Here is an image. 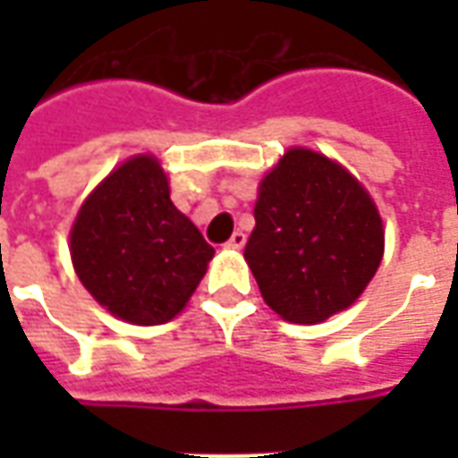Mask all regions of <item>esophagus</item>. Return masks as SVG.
<instances>
[{
	"label": "esophagus",
	"instance_id": "esophagus-1",
	"mask_svg": "<svg viewBox=\"0 0 458 458\" xmlns=\"http://www.w3.org/2000/svg\"><path fill=\"white\" fill-rule=\"evenodd\" d=\"M242 245H245V233H240V230H235V233L230 235L228 242H225V248L230 250H240Z\"/></svg>",
	"mask_w": 458,
	"mask_h": 458
}]
</instances>
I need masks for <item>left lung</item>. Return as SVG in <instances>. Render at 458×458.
I'll list each match as a JSON object with an SVG mask.
<instances>
[{
    "mask_svg": "<svg viewBox=\"0 0 458 458\" xmlns=\"http://www.w3.org/2000/svg\"><path fill=\"white\" fill-rule=\"evenodd\" d=\"M383 248L368 191L317 151L289 149L259 183L245 259L265 301L292 324H318L351 307Z\"/></svg>",
    "mask_w": 458,
    "mask_h": 458,
    "instance_id": "8db88e82",
    "label": "left lung"
}]
</instances>
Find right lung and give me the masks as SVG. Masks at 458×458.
I'll use <instances>...</instances> for the list:
<instances>
[{
    "label": "right lung",
    "mask_w": 458,
    "mask_h": 458,
    "mask_svg": "<svg viewBox=\"0 0 458 458\" xmlns=\"http://www.w3.org/2000/svg\"><path fill=\"white\" fill-rule=\"evenodd\" d=\"M216 250L169 199L154 157H134L88 196L71 230L83 287L110 314L140 327L166 324L206 275Z\"/></svg>",
    "instance_id": "right-lung-1"
}]
</instances>
